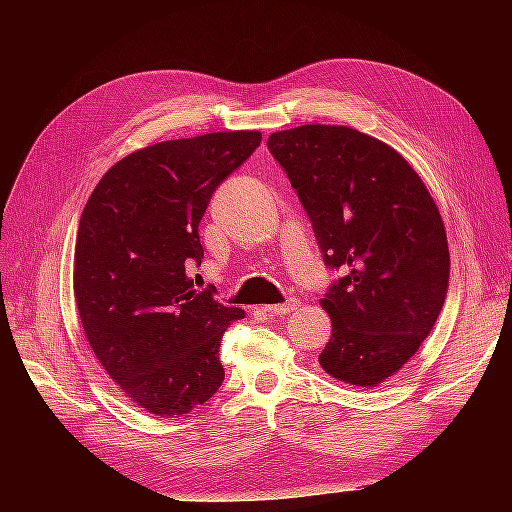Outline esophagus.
Listing matches in <instances>:
<instances>
[{
    "label": "esophagus",
    "mask_w": 512,
    "mask_h": 512,
    "mask_svg": "<svg viewBox=\"0 0 512 512\" xmlns=\"http://www.w3.org/2000/svg\"><path fill=\"white\" fill-rule=\"evenodd\" d=\"M297 305H299L297 299H288L286 303H280V305H267L265 312L271 314V316H286V314L294 312V309H297Z\"/></svg>",
    "instance_id": "esophagus-1"
}]
</instances>
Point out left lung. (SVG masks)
<instances>
[{"label":"left lung","mask_w":512,"mask_h":512,"mask_svg":"<svg viewBox=\"0 0 512 512\" xmlns=\"http://www.w3.org/2000/svg\"><path fill=\"white\" fill-rule=\"evenodd\" d=\"M312 222L324 265L344 275L320 301L333 331L318 361L329 376L378 386L412 359L448 290L446 232L414 168L386 143L346 126L269 136Z\"/></svg>","instance_id":"obj_1"}]
</instances>
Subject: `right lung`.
<instances>
[{
    "instance_id": "obj_1",
    "label": "right lung",
    "mask_w": 512,
    "mask_h": 512,
    "mask_svg": "<svg viewBox=\"0 0 512 512\" xmlns=\"http://www.w3.org/2000/svg\"><path fill=\"white\" fill-rule=\"evenodd\" d=\"M256 130L164 141L119 160L91 192L74 254L89 346L136 406L183 416L222 386V335L239 307L196 290L198 224L213 192L252 156Z\"/></svg>"
}]
</instances>
